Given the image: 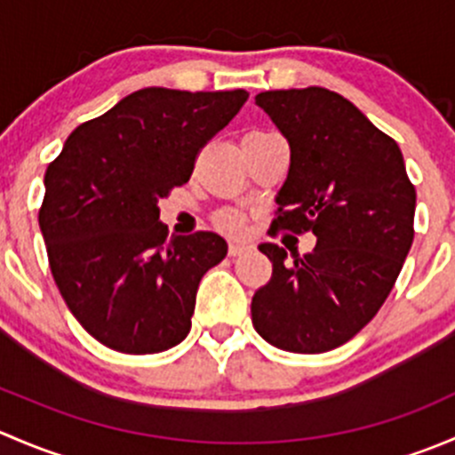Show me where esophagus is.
<instances>
[{
	"mask_svg": "<svg viewBox=\"0 0 455 455\" xmlns=\"http://www.w3.org/2000/svg\"><path fill=\"white\" fill-rule=\"evenodd\" d=\"M244 251H249V244H246V242H231V244H228V255L231 257L242 255Z\"/></svg>",
	"mask_w": 455,
	"mask_h": 455,
	"instance_id": "1",
	"label": "esophagus"
}]
</instances>
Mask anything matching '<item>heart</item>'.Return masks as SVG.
<instances>
[{
	"label": "heart",
	"instance_id": "obj_1",
	"mask_svg": "<svg viewBox=\"0 0 455 455\" xmlns=\"http://www.w3.org/2000/svg\"><path fill=\"white\" fill-rule=\"evenodd\" d=\"M215 222H218L220 228H224V231L228 233H240L242 228H244V218L233 213V211H222V213L215 218Z\"/></svg>",
	"mask_w": 455,
	"mask_h": 455
}]
</instances>
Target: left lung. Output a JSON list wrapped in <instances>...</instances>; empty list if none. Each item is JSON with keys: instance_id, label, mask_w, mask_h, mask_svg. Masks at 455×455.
<instances>
[{"instance_id": "obj_1", "label": "left lung", "mask_w": 455, "mask_h": 455, "mask_svg": "<svg viewBox=\"0 0 455 455\" xmlns=\"http://www.w3.org/2000/svg\"><path fill=\"white\" fill-rule=\"evenodd\" d=\"M255 103L291 145L270 228L315 233V251L259 246L273 277L255 292L257 332L286 352L319 355L359 334L396 283L414 242L416 189L396 140L325 87L268 90Z\"/></svg>"}]
</instances>
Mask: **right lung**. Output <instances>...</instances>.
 <instances>
[{"mask_svg":"<svg viewBox=\"0 0 455 455\" xmlns=\"http://www.w3.org/2000/svg\"><path fill=\"white\" fill-rule=\"evenodd\" d=\"M246 99L145 87L81 123L48 164L39 227L50 270L103 346L156 355L189 334L200 279L228 246L211 231L169 235L158 200L189 180L202 147Z\"/></svg>","mask_w":455,"mask_h":455,"instance_id":"right-lung-1","label":"right lung"}]
</instances>
